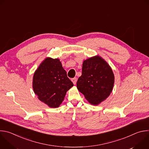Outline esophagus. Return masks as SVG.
<instances>
[{"label":"esophagus","mask_w":149,"mask_h":149,"mask_svg":"<svg viewBox=\"0 0 149 149\" xmlns=\"http://www.w3.org/2000/svg\"><path fill=\"white\" fill-rule=\"evenodd\" d=\"M77 78H72V79H71V81H72V82H73V84H76V82H77Z\"/></svg>","instance_id":"34e87169"}]
</instances>
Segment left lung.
Here are the masks:
<instances>
[{
	"label": "left lung",
	"mask_w": 149,
	"mask_h": 149,
	"mask_svg": "<svg viewBox=\"0 0 149 149\" xmlns=\"http://www.w3.org/2000/svg\"><path fill=\"white\" fill-rule=\"evenodd\" d=\"M114 82V76L109 65L100 56H95L83 62L77 87L90 103L95 105L110 95Z\"/></svg>",
	"instance_id": "8db88e82"
}]
</instances>
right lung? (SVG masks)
<instances>
[{
  "instance_id": "obj_1",
  "label": "right lung",
  "mask_w": 149,
  "mask_h": 149,
  "mask_svg": "<svg viewBox=\"0 0 149 149\" xmlns=\"http://www.w3.org/2000/svg\"><path fill=\"white\" fill-rule=\"evenodd\" d=\"M74 86L58 59L46 58L34 73L33 89L38 98L49 107H59L67 91Z\"/></svg>"
}]
</instances>
